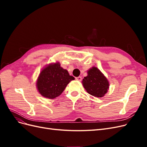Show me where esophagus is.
<instances>
[{"mask_svg":"<svg viewBox=\"0 0 147 147\" xmlns=\"http://www.w3.org/2000/svg\"><path fill=\"white\" fill-rule=\"evenodd\" d=\"M75 79H76V80H77V81L81 82L82 80V77H78L75 78Z\"/></svg>","mask_w":147,"mask_h":147,"instance_id":"obj_1","label":"esophagus"}]
</instances>
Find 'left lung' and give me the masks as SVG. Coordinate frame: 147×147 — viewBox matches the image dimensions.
I'll list each match as a JSON object with an SVG mask.
<instances>
[{
	"mask_svg": "<svg viewBox=\"0 0 147 147\" xmlns=\"http://www.w3.org/2000/svg\"><path fill=\"white\" fill-rule=\"evenodd\" d=\"M82 82L89 94L97 97H103L109 88L107 79L95 67L88 71V76L84 77Z\"/></svg>",
	"mask_w": 147,
	"mask_h": 147,
	"instance_id": "1",
	"label": "left lung"
}]
</instances>
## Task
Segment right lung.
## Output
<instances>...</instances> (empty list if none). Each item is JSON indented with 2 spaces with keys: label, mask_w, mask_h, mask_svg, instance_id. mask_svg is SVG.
Masks as SVG:
<instances>
[{
  "label": "right lung",
  "mask_w": 147,
  "mask_h": 147,
  "mask_svg": "<svg viewBox=\"0 0 147 147\" xmlns=\"http://www.w3.org/2000/svg\"><path fill=\"white\" fill-rule=\"evenodd\" d=\"M75 80L57 63L44 68L40 74L37 87L40 94L48 99H54L63 92L67 85Z\"/></svg>",
  "instance_id": "1"
}]
</instances>
